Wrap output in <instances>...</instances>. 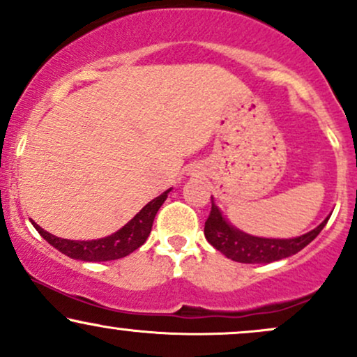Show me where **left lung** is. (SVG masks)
Here are the masks:
<instances>
[{
	"label": "left lung",
	"instance_id": "obj_1",
	"mask_svg": "<svg viewBox=\"0 0 357 357\" xmlns=\"http://www.w3.org/2000/svg\"><path fill=\"white\" fill-rule=\"evenodd\" d=\"M331 215L314 230L294 238H264L238 230L223 216L211 196V211L204 223V236L218 252L240 264H272L282 258L296 255L312 241L326 227Z\"/></svg>",
	"mask_w": 357,
	"mask_h": 357
}]
</instances>
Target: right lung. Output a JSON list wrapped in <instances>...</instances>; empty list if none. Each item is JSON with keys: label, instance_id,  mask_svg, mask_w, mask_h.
<instances>
[{"label": "right lung", "instance_id": "obj_1", "mask_svg": "<svg viewBox=\"0 0 357 357\" xmlns=\"http://www.w3.org/2000/svg\"><path fill=\"white\" fill-rule=\"evenodd\" d=\"M171 188L167 191L154 198L142 208L141 211L134 216L132 220L127 221L121 230H117L112 235L104 236L99 240H67L59 238V236L52 235L47 230H43L40 225L31 221L35 230L43 236L52 247H55L63 255L73 258V260L82 261H107L117 260V258H124L137 250L149 236L151 228H153V221L155 213L166 202L167 195H169Z\"/></svg>", "mask_w": 357, "mask_h": 357}]
</instances>
